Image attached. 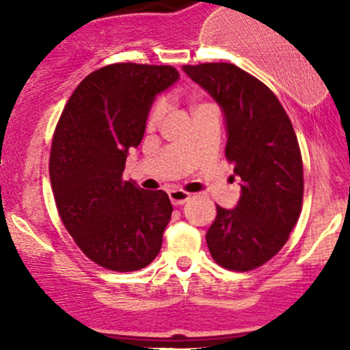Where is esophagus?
I'll return each instance as SVG.
<instances>
[{"instance_id": "obj_1", "label": "esophagus", "mask_w": 350, "mask_h": 350, "mask_svg": "<svg viewBox=\"0 0 350 350\" xmlns=\"http://www.w3.org/2000/svg\"><path fill=\"white\" fill-rule=\"evenodd\" d=\"M189 198H191V195L183 191V189H171L169 191V200H171L172 204H185Z\"/></svg>"}]
</instances>
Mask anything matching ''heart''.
<instances>
[{
    "mask_svg": "<svg viewBox=\"0 0 350 350\" xmlns=\"http://www.w3.org/2000/svg\"><path fill=\"white\" fill-rule=\"evenodd\" d=\"M196 107H200V105H196ZM164 109H165L164 101H157V103H155L154 107L150 108L149 116H147V125H149V126L157 125V123L161 122L162 115H164Z\"/></svg>",
    "mask_w": 350,
    "mask_h": 350,
    "instance_id": "b5f03b06",
    "label": "heart"
}]
</instances>
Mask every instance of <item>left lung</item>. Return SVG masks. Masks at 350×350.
Masks as SVG:
<instances>
[{
    "mask_svg": "<svg viewBox=\"0 0 350 350\" xmlns=\"http://www.w3.org/2000/svg\"><path fill=\"white\" fill-rule=\"evenodd\" d=\"M183 70L224 109L225 155L242 179L237 206H217L208 249L225 269H257L283 249L301 213L303 161L291 120L276 94L241 67L206 62Z\"/></svg>",
    "mask_w": 350,
    "mask_h": 350,
    "instance_id": "8db88e82",
    "label": "left lung"
}]
</instances>
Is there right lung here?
Returning <instances> with one entry per match:
<instances>
[{"mask_svg": "<svg viewBox=\"0 0 350 350\" xmlns=\"http://www.w3.org/2000/svg\"><path fill=\"white\" fill-rule=\"evenodd\" d=\"M178 79L172 66H105L81 81L55 126L49 172L59 217L105 269L139 271L161 250L172 213L167 193L122 176L129 149L142 142L155 94Z\"/></svg>", "mask_w": 350, "mask_h": 350, "instance_id": "obj_1", "label": "right lung"}]
</instances>
